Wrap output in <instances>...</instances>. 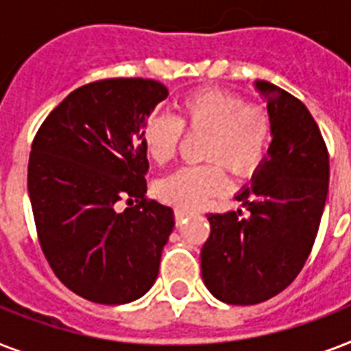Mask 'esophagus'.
I'll use <instances>...</instances> for the list:
<instances>
[{"mask_svg": "<svg viewBox=\"0 0 351 351\" xmlns=\"http://www.w3.org/2000/svg\"><path fill=\"white\" fill-rule=\"evenodd\" d=\"M193 217V211H189V209L186 208H175V219L176 222L180 224V222H184V220L191 219Z\"/></svg>", "mask_w": 351, "mask_h": 351, "instance_id": "34e87169", "label": "esophagus"}]
</instances>
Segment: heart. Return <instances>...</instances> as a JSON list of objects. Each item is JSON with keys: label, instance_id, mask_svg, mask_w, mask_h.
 I'll list each match as a JSON object with an SVG mask.
<instances>
[{"label": "heart", "instance_id": "obj_1", "mask_svg": "<svg viewBox=\"0 0 351 351\" xmlns=\"http://www.w3.org/2000/svg\"><path fill=\"white\" fill-rule=\"evenodd\" d=\"M182 127L208 134L204 158L219 162L237 178L255 175L266 158L271 138L269 114L258 104L219 89L187 95L178 106V117L156 114L142 132V145L154 164L173 160L180 143ZM226 189L224 171L218 164L187 165L160 180L156 193L167 204L193 209Z\"/></svg>", "mask_w": 351, "mask_h": 351}]
</instances>
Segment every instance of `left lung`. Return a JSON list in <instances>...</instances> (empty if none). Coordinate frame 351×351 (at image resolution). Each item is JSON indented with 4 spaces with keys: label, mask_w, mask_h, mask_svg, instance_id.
Wrapping results in <instances>:
<instances>
[{
    "label": "left lung",
    "mask_w": 351,
    "mask_h": 351,
    "mask_svg": "<svg viewBox=\"0 0 351 351\" xmlns=\"http://www.w3.org/2000/svg\"><path fill=\"white\" fill-rule=\"evenodd\" d=\"M253 85L267 106L271 143L234 197L250 215L209 213L200 253L209 293L234 306L264 302L293 282L315 242L330 182L326 143L304 104L264 80Z\"/></svg>",
    "instance_id": "8db88e82"
}]
</instances>
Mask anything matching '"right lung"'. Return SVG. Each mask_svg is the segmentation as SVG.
Masks as SVG:
<instances>
[{
  "instance_id": "1",
  "label": "right lung",
  "mask_w": 351,
  "mask_h": 351,
  "mask_svg": "<svg viewBox=\"0 0 351 351\" xmlns=\"http://www.w3.org/2000/svg\"><path fill=\"white\" fill-rule=\"evenodd\" d=\"M167 95L154 80L84 85L47 117L32 142L27 182L41 250L56 277L90 302L127 304L158 277L175 215L143 198L142 132ZM123 197L130 208L120 212Z\"/></svg>"
}]
</instances>
